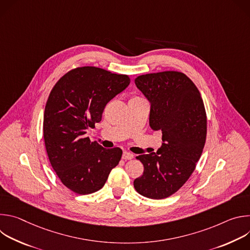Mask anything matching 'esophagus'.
<instances>
[{
  "label": "esophagus",
  "mask_w": 250,
  "mask_h": 250,
  "mask_svg": "<svg viewBox=\"0 0 250 250\" xmlns=\"http://www.w3.org/2000/svg\"><path fill=\"white\" fill-rule=\"evenodd\" d=\"M132 158H133V154H132V153L127 152V151H125V152L123 153V159H125V160H130V159H132Z\"/></svg>",
  "instance_id": "34e87169"
}]
</instances>
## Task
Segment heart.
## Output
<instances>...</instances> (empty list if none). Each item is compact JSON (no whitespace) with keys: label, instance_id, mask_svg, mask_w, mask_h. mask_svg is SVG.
Returning a JSON list of instances; mask_svg holds the SVG:
<instances>
[{"label":"heart","instance_id":"b5f03b06","mask_svg":"<svg viewBox=\"0 0 250 250\" xmlns=\"http://www.w3.org/2000/svg\"><path fill=\"white\" fill-rule=\"evenodd\" d=\"M135 98H136V99H139V98H138V97H133V98H132V99H135Z\"/></svg>","mask_w":250,"mask_h":250}]
</instances>
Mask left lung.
Here are the masks:
<instances>
[{
  "label": "left lung",
  "mask_w": 250,
  "mask_h": 250,
  "mask_svg": "<svg viewBox=\"0 0 250 250\" xmlns=\"http://www.w3.org/2000/svg\"><path fill=\"white\" fill-rule=\"evenodd\" d=\"M134 82L150 103L149 125L162 132L163 142L156 152L136 157L145 171L133 186L140 195L160 200L176 193L194 172L206 142V110L198 88L184 73L164 71Z\"/></svg>",
  "instance_id": "obj_1"
}]
</instances>
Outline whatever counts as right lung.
Instances as JSON below:
<instances>
[{
    "label": "right lung",
    "instance_id": "right-lung-1",
    "mask_svg": "<svg viewBox=\"0 0 250 250\" xmlns=\"http://www.w3.org/2000/svg\"><path fill=\"white\" fill-rule=\"evenodd\" d=\"M129 83L127 75L84 66L63 75L49 94L43 117L46 152L62 184L76 194L102 189L122 158L121 148L105 149L86 133Z\"/></svg>",
    "mask_w": 250,
    "mask_h": 250
}]
</instances>
